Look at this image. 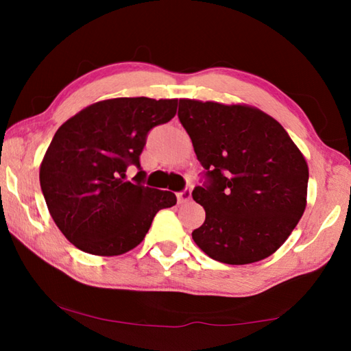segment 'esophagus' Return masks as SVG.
<instances>
[{"label":"esophagus","instance_id":"esophagus-1","mask_svg":"<svg viewBox=\"0 0 351 351\" xmlns=\"http://www.w3.org/2000/svg\"><path fill=\"white\" fill-rule=\"evenodd\" d=\"M190 198H192V190L190 189H184L180 193H178V203L180 204L187 203V201H190Z\"/></svg>","mask_w":351,"mask_h":351}]
</instances>
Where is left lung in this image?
I'll use <instances>...</instances> for the list:
<instances>
[{"mask_svg": "<svg viewBox=\"0 0 351 351\" xmlns=\"http://www.w3.org/2000/svg\"><path fill=\"white\" fill-rule=\"evenodd\" d=\"M178 117L204 169L192 197L206 219L193 241L228 265L269 257L304 215L308 165L300 150L252 106L181 99Z\"/></svg>", "mask_w": 351, "mask_h": 351, "instance_id": "left-lung-1", "label": "left lung"}]
</instances>
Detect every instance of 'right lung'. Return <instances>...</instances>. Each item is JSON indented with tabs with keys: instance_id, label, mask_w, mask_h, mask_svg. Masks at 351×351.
Listing matches in <instances>:
<instances>
[{
	"instance_id": "add662e5",
	"label": "right lung",
	"mask_w": 351,
	"mask_h": 351,
	"mask_svg": "<svg viewBox=\"0 0 351 351\" xmlns=\"http://www.w3.org/2000/svg\"><path fill=\"white\" fill-rule=\"evenodd\" d=\"M176 106V99H110L57 130L41 162L40 186L57 228L80 251L125 254L144 240L159 210L176 204L173 192L142 184L139 159L148 133L173 119ZM130 165L138 173L123 182Z\"/></svg>"
}]
</instances>
